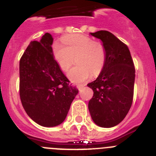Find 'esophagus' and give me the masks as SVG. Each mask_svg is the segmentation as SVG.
Here are the masks:
<instances>
[{"instance_id":"34e87169","label":"esophagus","mask_w":156,"mask_h":156,"mask_svg":"<svg viewBox=\"0 0 156 156\" xmlns=\"http://www.w3.org/2000/svg\"><path fill=\"white\" fill-rule=\"evenodd\" d=\"M83 87H84V85H80V84L76 85V87L78 88V90H80L81 89H82V88Z\"/></svg>"}]
</instances>
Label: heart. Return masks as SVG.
I'll list each match as a JSON object with an SVG mask.
<instances>
[{
    "label": "heart",
    "mask_w": 156,
    "mask_h": 156,
    "mask_svg": "<svg viewBox=\"0 0 156 156\" xmlns=\"http://www.w3.org/2000/svg\"><path fill=\"white\" fill-rule=\"evenodd\" d=\"M66 47L55 44L53 55L59 67L67 72L75 58L78 66L68 73L70 80L75 83H83L91 76L98 75L105 63L106 52L101 43L95 42L92 38L83 35L68 36L62 38Z\"/></svg>",
    "instance_id": "heart-1"
}]
</instances>
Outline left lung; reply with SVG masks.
I'll return each mask as SVG.
<instances>
[{
  "label": "left lung",
  "mask_w": 156,
  "mask_h": 156,
  "mask_svg": "<svg viewBox=\"0 0 156 156\" xmlns=\"http://www.w3.org/2000/svg\"><path fill=\"white\" fill-rule=\"evenodd\" d=\"M90 34L101 41L106 58L97 79L87 84L94 91L88 109L95 124L112 127L123 120L133 102V62L128 47L110 32L100 30Z\"/></svg>",
  "instance_id": "obj_1"
}]
</instances>
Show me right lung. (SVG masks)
<instances>
[{"instance_id":"add662e5","label":"right lung","mask_w":156,"mask_h":156,"mask_svg":"<svg viewBox=\"0 0 156 156\" xmlns=\"http://www.w3.org/2000/svg\"><path fill=\"white\" fill-rule=\"evenodd\" d=\"M49 33L31 41L19 62V94L27 115L37 124L58 126L66 119L78 89L69 84L54 58Z\"/></svg>"}]
</instances>
